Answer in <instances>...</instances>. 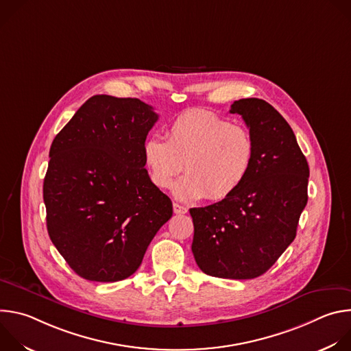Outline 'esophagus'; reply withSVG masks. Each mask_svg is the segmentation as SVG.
Instances as JSON below:
<instances>
[{
    "instance_id": "esophagus-1",
    "label": "esophagus",
    "mask_w": 351,
    "mask_h": 351,
    "mask_svg": "<svg viewBox=\"0 0 351 351\" xmlns=\"http://www.w3.org/2000/svg\"><path fill=\"white\" fill-rule=\"evenodd\" d=\"M173 213H175V214H186V213H187V208L183 207V206H180V204H178V203H173Z\"/></svg>"
}]
</instances>
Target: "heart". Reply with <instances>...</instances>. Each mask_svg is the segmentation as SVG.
I'll use <instances>...</instances> for the list:
<instances>
[{
    "label": "heart",
    "instance_id": "obj_1",
    "mask_svg": "<svg viewBox=\"0 0 351 351\" xmlns=\"http://www.w3.org/2000/svg\"><path fill=\"white\" fill-rule=\"evenodd\" d=\"M256 158V141L245 126L204 110L180 114L168 128L167 140L152 136L143 143V162L158 189H169L182 202L232 195L245 180Z\"/></svg>",
    "mask_w": 351,
    "mask_h": 351
}]
</instances>
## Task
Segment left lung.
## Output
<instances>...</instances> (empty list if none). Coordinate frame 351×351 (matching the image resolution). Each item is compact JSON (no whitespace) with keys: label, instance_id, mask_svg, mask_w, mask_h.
Segmentation results:
<instances>
[{"label":"left lung","instance_id":"1","mask_svg":"<svg viewBox=\"0 0 351 351\" xmlns=\"http://www.w3.org/2000/svg\"><path fill=\"white\" fill-rule=\"evenodd\" d=\"M230 114L241 115L254 137V164L232 195L190 208L191 252L207 275L253 279L294 240L308 199L310 168L289 123L264 99L241 98Z\"/></svg>","mask_w":351,"mask_h":351}]
</instances>
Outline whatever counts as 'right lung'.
I'll list each match as a JSON object with an SVG mask.
<instances>
[{
	"instance_id": "add662e5",
	"label": "right lung",
	"mask_w": 351,
	"mask_h": 351,
	"mask_svg": "<svg viewBox=\"0 0 351 351\" xmlns=\"http://www.w3.org/2000/svg\"><path fill=\"white\" fill-rule=\"evenodd\" d=\"M158 121L138 98L93 95L49 148L43 197L47 230L82 278L133 275L172 202L148 176L143 143Z\"/></svg>"
}]
</instances>
